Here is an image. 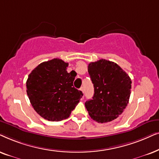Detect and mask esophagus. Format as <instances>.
Segmentation results:
<instances>
[{
  "instance_id": "1",
  "label": "esophagus",
  "mask_w": 159,
  "mask_h": 159,
  "mask_svg": "<svg viewBox=\"0 0 159 159\" xmlns=\"http://www.w3.org/2000/svg\"><path fill=\"white\" fill-rule=\"evenodd\" d=\"M80 90H81V92L84 93V86H82V87H81V88H80Z\"/></svg>"
}]
</instances>
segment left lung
Wrapping results in <instances>:
<instances>
[{"mask_svg": "<svg viewBox=\"0 0 159 159\" xmlns=\"http://www.w3.org/2000/svg\"><path fill=\"white\" fill-rule=\"evenodd\" d=\"M88 72L94 88L92 99L85 103L89 115L98 123L117 118L129 100V76L116 63L103 59L89 63Z\"/></svg>", "mask_w": 159, "mask_h": 159, "instance_id": "obj_1", "label": "left lung"}]
</instances>
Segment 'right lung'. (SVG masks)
<instances>
[{
  "label": "right lung",
  "instance_id": "obj_1",
  "mask_svg": "<svg viewBox=\"0 0 159 159\" xmlns=\"http://www.w3.org/2000/svg\"><path fill=\"white\" fill-rule=\"evenodd\" d=\"M68 63L53 59L38 65L26 82L32 106L42 118L50 121L66 119L83 96L73 86L76 73H68Z\"/></svg>",
  "mask_w": 159,
  "mask_h": 159
}]
</instances>
